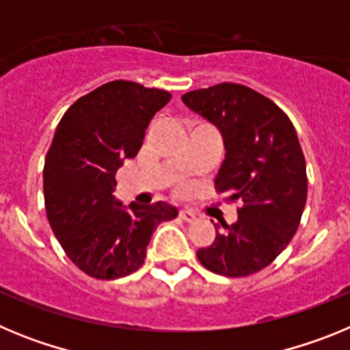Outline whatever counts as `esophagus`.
Returning <instances> with one entry per match:
<instances>
[{
	"label": "esophagus",
	"instance_id": "esophagus-1",
	"mask_svg": "<svg viewBox=\"0 0 350 350\" xmlns=\"http://www.w3.org/2000/svg\"><path fill=\"white\" fill-rule=\"evenodd\" d=\"M178 217L185 222H193L194 219H196V213L191 212V210H180V212H178Z\"/></svg>",
	"mask_w": 350,
	"mask_h": 350
}]
</instances>
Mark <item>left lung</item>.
I'll return each instance as SVG.
<instances>
[{"mask_svg": "<svg viewBox=\"0 0 350 350\" xmlns=\"http://www.w3.org/2000/svg\"><path fill=\"white\" fill-rule=\"evenodd\" d=\"M182 101L221 131L226 157L215 189L242 202L237 222L213 224L215 240L198 250V259L224 277L256 273L289 245L307 203V166L295 126L273 101L242 83L196 89Z\"/></svg>", "mask_w": 350, "mask_h": 350, "instance_id": "1", "label": "left lung"}]
</instances>
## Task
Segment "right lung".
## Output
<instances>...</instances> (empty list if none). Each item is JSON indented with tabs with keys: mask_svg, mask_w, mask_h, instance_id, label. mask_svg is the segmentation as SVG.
I'll list each match as a JSON object with an SVG mask.
<instances>
[{
	"mask_svg": "<svg viewBox=\"0 0 350 350\" xmlns=\"http://www.w3.org/2000/svg\"><path fill=\"white\" fill-rule=\"evenodd\" d=\"M170 98L163 89L113 80L79 98L55 128L43 166L45 210L66 256L89 277L137 271L157 224L177 217L168 203L126 208L113 196L117 170L137 156L148 122Z\"/></svg>",
	"mask_w": 350,
	"mask_h": 350,
	"instance_id": "add662e5",
	"label": "right lung"
}]
</instances>
